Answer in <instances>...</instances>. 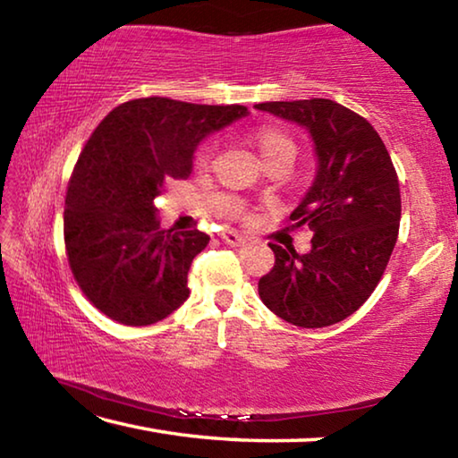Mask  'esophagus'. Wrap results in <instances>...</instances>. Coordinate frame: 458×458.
Masks as SVG:
<instances>
[{
    "mask_svg": "<svg viewBox=\"0 0 458 458\" xmlns=\"http://www.w3.org/2000/svg\"><path fill=\"white\" fill-rule=\"evenodd\" d=\"M222 240L230 246H244L248 238L238 234V232H234V230H226V232H222Z\"/></svg>",
    "mask_w": 458,
    "mask_h": 458,
    "instance_id": "obj_1",
    "label": "esophagus"
}]
</instances>
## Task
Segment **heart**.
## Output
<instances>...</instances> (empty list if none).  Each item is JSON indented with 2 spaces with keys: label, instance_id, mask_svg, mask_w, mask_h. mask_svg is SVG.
Wrapping results in <instances>:
<instances>
[{
  "label": "heart",
  "instance_id": "1",
  "mask_svg": "<svg viewBox=\"0 0 458 458\" xmlns=\"http://www.w3.org/2000/svg\"><path fill=\"white\" fill-rule=\"evenodd\" d=\"M254 145L259 147L260 157L265 159V164H270V161H276V159L293 161L294 155H297V145H294L293 139L286 133H283L281 129H275V127H265L257 131V133H254ZM212 151H214L212 143L201 145L196 157L198 164L206 165L212 157Z\"/></svg>",
  "mask_w": 458,
  "mask_h": 458
}]
</instances>
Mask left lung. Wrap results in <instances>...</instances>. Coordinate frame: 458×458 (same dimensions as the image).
Masks as SVG:
<instances>
[{"mask_svg": "<svg viewBox=\"0 0 458 458\" xmlns=\"http://www.w3.org/2000/svg\"><path fill=\"white\" fill-rule=\"evenodd\" d=\"M303 127L313 141L311 188L291 228L313 230L311 250L270 244L275 267L259 281L270 311L297 327H327L358 311L382 278L400 228V185L377 131L329 98L254 105Z\"/></svg>", "mask_w": 458, "mask_h": 458, "instance_id": "8db88e82", "label": "left lung"}]
</instances>
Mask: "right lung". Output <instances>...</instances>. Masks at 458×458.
<instances>
[{
    "label": "right lung",
    "mask_w": 458,
    "mask_h": 458,
    "mask_svg": "<svg viewBox=\"0 0 458 458\" xmlns=\"http://www.w3.org/2000/svg\"><path fill=\"white\" fill-rule=\"evenodd\" d=\"M242 105H191L164 97L113 108L84 145L68 183L64 242L76 283L100 313L151 325L190 297L199 230H161L155 198L191 174L208 135L242 119Z\"/></svg>",
    "instance_id": "add662e5"
}]
</instances>
